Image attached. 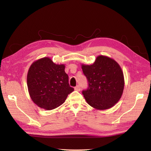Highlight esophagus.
I'll return each instance as SVG.
<instances>
[{"mask_svg":"<svg viewBox=\"0 0 151 151\" xmlns=\"http://www.w3.org/2000/svg\"><path fill=\"white\" fill-rule=\"evenodd\" d=\"M74 90H76V91H80V90H81L80 86H79V85H77V86H76L75 88H74Z\"/></svg>","mask_w":151,"mask_h":151,"instance_id":"obj_1","label":"esophagus"}]
</instances>
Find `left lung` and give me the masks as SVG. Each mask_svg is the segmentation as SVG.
<instances>
[{
    "mask_svg": "<svg viewBox=\"0 0 151 151\" xmlns=\"http://www.w3.org/2000/svg\"><path fill=\"white\" fill-rule=\"evenodd\" d=\"M89 87L83 94L91 106L99 110L111 108L122 97L124 76L120 65L113 58L99 55L92 65H81Z\"/></svg>",
    "mask_w": 151,
    "mask_h": 151,
    "instance_id": "1",
    "label": "left lung"
}]
</instances>
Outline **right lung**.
Listing matches in <instances>:
<instances>
[{"label":"right lung","mask_w":151,"mask_h":151,"mask_svg":"<svg viewBox=\"0 0 151 151\" xmlns=\"http://www.w3.org/2000/svg\"><path fill=\"white\" fill-rule=\"evenodd\" d=\"M64 64H56L49 57L42 58L31 65L27 75L30 97L38 106L51 110L65 102L74 91L68 84Z\"/></svg>","instance_id":"add662e5"}]
</instances>
